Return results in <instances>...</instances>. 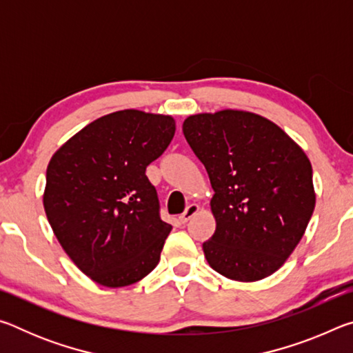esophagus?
I'll list each match as a JSON object with an SVG mask.
<instances>
[{
  "mask_svg": "<svg viewBox=\"0 0 353 353\" xmlns=\"http://www.w3.org/2000/svg\"><path fill=\"white\" fill-rule=\"evenodd\" d=\"M198 212H199V205L198 204H190L187 208H185V212L181 214V216H179V221H181L182 224H185L188 219L193 218Z\"/></svg>",
  "mask_w": 353,
  "mask_h": 353,
  "instance_id": "obj_1",
  "label": "esophagus"
}]
</instances>
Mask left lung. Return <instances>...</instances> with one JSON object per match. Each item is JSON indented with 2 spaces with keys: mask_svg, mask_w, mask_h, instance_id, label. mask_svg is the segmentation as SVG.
Listing matches in <instances>:
<instances>
[{
  "mask_svg": "<svg viewBox=\"0 0 353 353\" xmlns=\"http://www.w3.org/2000/svg\"><path fill=\"white\" fill-rule=\"evenodd\" d=\"M183 135L210 177L216 230L202 244L214 271L255 282L283 265L314 210L313 170L277 124L243 110L199 113Z\"/></svg>",
  "mask_w": 353,
  "mask_h": 353,
  "instance_id": "obj_1",
  "label": "left lung"
}]
</instances>
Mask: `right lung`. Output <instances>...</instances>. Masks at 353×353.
<instances>
[{"label":"right lung","mask_w":353,"mask_h":353,"mask_svg":"<svg viewBox=\"0 0 353 353\" xmlns=\"http://www.w3.org/2000/svg\"><path fill=\"white\" fill-rule=\"evenodd\" d=\"M171 117L119 110L79 130L52 155L43 205L56 238L94 282H139L160 260L172 227L146 176L172 140Z\"/></svg>","instance_id":"1"}]
</instances>
